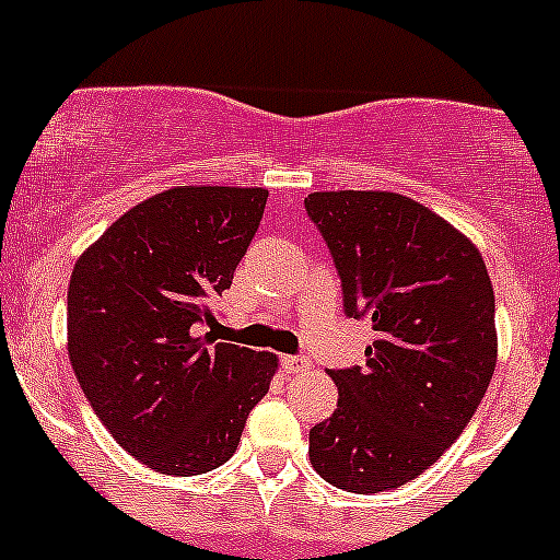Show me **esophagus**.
Returning a JSON list of instances; mask_svg holds the SVG:
<instances>
[{
  "label": "esophagus",
  "instance_id": "obj_1",
  "mask_svg": "<svg viewBox=\"0 0 560 560\" xmlns=\"http://www.w3.org/2000/svg\"><path fill=\"white\" fill-rule=\"evenodd\" d=\"M281 365H284L287 374H301V371H306L308 365H312V360L303 358V354H287V358L281 360Z\"/></svg>",
  "mask_w": 560,
  "mask_h": 560
}]
</instances>
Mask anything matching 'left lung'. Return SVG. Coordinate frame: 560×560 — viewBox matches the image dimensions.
<instances>
[{"label": "left lung", "mask_w": 560, "mask_h": 560, "mask_svg": "<svg viewBox=\"0 0 560 560\" xmlns=\"http://www.w3.org/2000/svg\"><path fill=\"white\" fill-rule=\"evenodd\" d=\"M308 219L341 276L343 312L371 319L365 365L330 371L338 409L308 457L347 493H382L444 455L495 371V298L463 233L395 191H314Z\"/></svg>", "instance_id": "obj_1"}]
</instances>
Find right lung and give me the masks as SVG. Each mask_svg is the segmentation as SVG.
<instances>
[{
  "label": "right lung",
  "mask_w": 560,
  "mask_h": 560,
  "mask_svg": "<svg viewBox=\"0 0 560 560\" xmlns=\"http://www.w3.org/2000/svg\"><path fill=\"white\" fill-rule=\"evenodd\" d=\"M262 186H175L129 208L78 257L67 352L110 436L149 468L195 477L230 460L279 369L273 352L217 341L262 219Z\"/></svg>",
  "instance_id": "right-lung-1"
}]
</instances>
